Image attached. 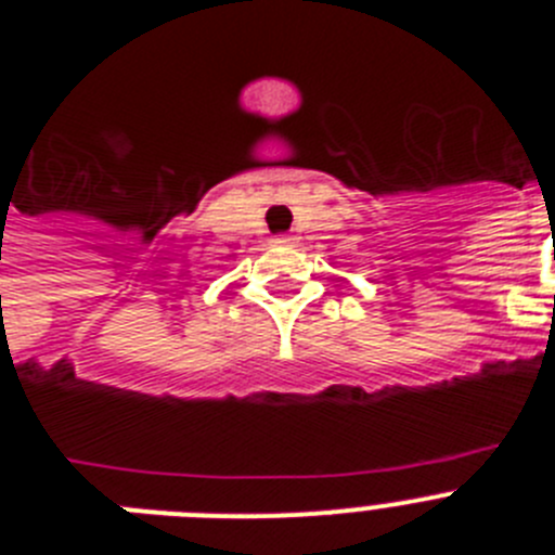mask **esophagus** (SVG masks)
<instances>
[{
    "mask_svg": "<svg viewBox=\"0 0 555 555\" xmlns=\"http://www.w3.org/2000/svg\"><path fill=\"white\" fill-rule=\"evenodd\" d=\"M274 244H281V247H288V244H292V238H288V235H274Z\"/></svg>",
    "mask_w": 555,
    "mask_h": 555,
    "instance_id": "34e87169",
    "label": "esophagus"
}]
</instances>
